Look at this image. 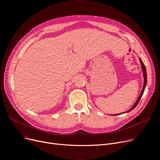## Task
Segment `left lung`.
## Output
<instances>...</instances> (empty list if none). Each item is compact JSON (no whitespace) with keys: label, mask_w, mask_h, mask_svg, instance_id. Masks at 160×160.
Masks as SVG:
<instances>
[{"label":"left lung","mask_w":160,"mask_h":160,"mask_svg":"<svg viewBox=\"0 0 160 160\" xmlns=\"http://www.w3.org/2000/svg\"><path fill=\"white\" fill-rule=\"evenodd\" d=\"M139 61H140V63H141V69H142V74H143V78H144V83H143V86H142V91L141 92V93L139 96V97L138 98L137 100L136 101V102L134 103V104L133 105V106L130 109V110H127V112H123L122 113H128L130 112H131L132 110H133L134 108H135L136 107V106L138 104L139 100L142 95V94H143L144 93V91H145V87L147 86V71H146V67L143 63V62H142L141 59L139 58ZM121 113H117V114H114V115H121Z\"/></svg>","instance_id":"obj_1"}]
</instances>
